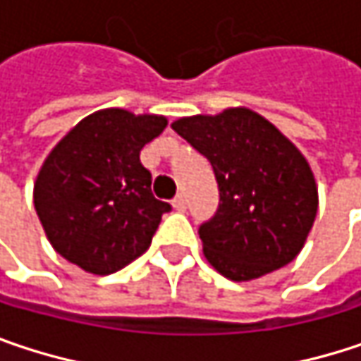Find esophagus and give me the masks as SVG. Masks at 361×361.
<instances>
[{"instance_id":"34e87169","label":"esophagus","mask_w":361,"mask_h":361,"mask_svg":"<svg viewBox=\"0 0 361 361\" xmlns=\"http://www.w3.org/2000/svg\"><path fill=\"white\" fill-rule=\"evenodd\" d=\"M171 204H173V209L180 211V213L181 211H185V196H183V194H178V196L171 200Z\"/></svg>"}]
</instances>
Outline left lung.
<instances>
[{"label": "left lung", "mask_w": 361, "mask_h": 361, "mask_svg": "<svg viewBox=\"0 0 361 361\" xmlns=\"http://www.w3.org/2000/svg\"><path fill=\"white\" fill-rule=\"evenodd\" d=\"M171 128L211 161L219 183V209L198 229L214 271L252 281L289 264L318 211V185L300 148L247 107L180 117Z\"/></svg>", "instance_id": "8db88e82"}]
</instances>
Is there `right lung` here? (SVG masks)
<instances>
[{"label": "right lung", "mask_w": 361, "mask_h": 361, "mask_svg": "<svg viewBox=\"0 0 361 361\" xmlns=\"http://www.w3.org/2000/svg\"><path fill=\"white\" fill-rule=\"evenodd\" d=\"M167 117L109 107L86 115L47 154L35 209L53 250L90 275H111L142 256L171 207L150 192L140 150Z\"/></svg>", "instance_id": "add662e5"}]
</instances>
